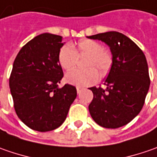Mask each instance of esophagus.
<instances>
[{
	"mask_svg": "<svg viewBox=\"0 0 157 157\" xmlns=\"http://www.w3.org/2000/svg\"><path fill=\"white\" fill-rule=\"evenodd\" d=\"M81 90H82V89L80 87H77V93L79 94L80 93H81Z\"/></svg>",
	"mask_w": 157,
	"mask_h": 157,
	"instance_id": "34e87169",
	"label": "esophagus"
}]
</instances>
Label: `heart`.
Masks as SVG:
<instances>
[{
  "label": "heart",
  "instance_id": "b5f03b06",
  "mask_svg": "<svg viewBox=\"0 0 157 157\" xmlns=\"http://www.w3.org/2000/svg\"><path fill=\"white\" fill-rule=\"evenodd\" d=\"M78 56H88L85 63L86 70H75L65 76L70 84L78 86H86L98 81L99 73L94 68L100 71V75L105 76L110 70L112 64V56L107 51L103 50L100 43L91 39L79 41L74 47L67 44L61 47L58 53V61L60 65L66 71L72 70L77 64Z\"/></svg>",
  "mask_w": 157,
  "mask_h": 157
}]
</instances>
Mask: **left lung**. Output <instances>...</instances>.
Wrapping results in <instances>:
<instances>
[{"mask_svg":"<svg viewBox=\"0 0 157 157\" xmlns=\"http://www.w3.org/2000/svg\"><path fill=\"white\" fill-rule=\"evenodd\" d=\"M110 48L112 65L104 85L91 87L94 99L88 106L94 121L105 128H118L136 117L144 105L150 79L142 51L122 33L109 31L87 36Z\"/></svg>","mask_w":157,"mask_h":157,"instance_id":"1","label":"left lung"}]
</instances>
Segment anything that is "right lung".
<instances>
[{
  "instance_id": "obj_1",
  "label": "right lung",
  "mask_w": 157,
  "mask_h": 157,
  "mask_svg": "<svg viewBox=\"0 0 157 157\" xmlns=\"http://www.w3.org/2000/svg\"><path fill=\"white\" fill-rule=\"evenodd\" d=\"M62 40L51 33L38 35L21 48L13 63L9 88L15 113L36 131L60 127L77 97L75 86H58L63 76L58 61Z\"/></svg>"
}]
</instances>
